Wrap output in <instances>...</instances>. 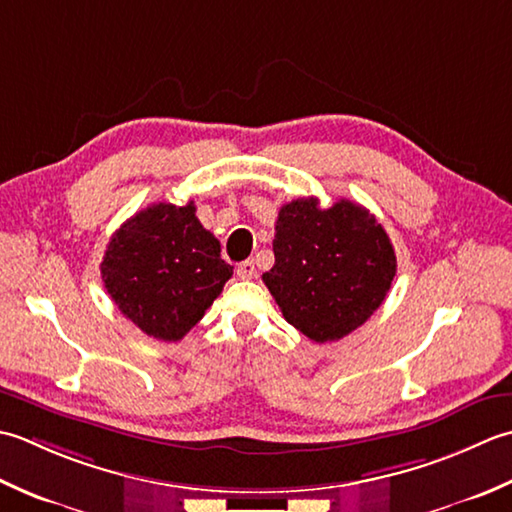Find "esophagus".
I'll use <instances>...</instances> for the list:
<instances>
[{
	"mask_svg": "<svg viewBox=\"0 0 512 512\" xmlns=\"http://www.w3.org/2000/svg\"><path fill=\"white\" fill-rule=\"evenodd\" d=\"M236 274H238V278H241V280H252V278H256V265H254V260H245V263L238 265Z\"/></svg>",
	"mask_w": 512,
	"mask_h": 512,
	"instance_id": "34e87169",
	"label": "esophagus"
}]
</instances>
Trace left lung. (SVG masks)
I'll return each instance as SVG.
<instances>
[{
    "label": "left lung",
    "instance_id": "obj_1",
    "mask_svg": "<svg viewBox=\"0 0 512 512\" xmlns=\"http://www.w3.org/2000/svg\"><path fill=\"white\" fill-rule=\"evenodd\" d=\"M274 256L263 283L289 325L320 344L364 325L398 267L384 227L347 198L327 210L314 196L280 207Z\"/></svg>",
    "mask_w": 512,
    "mask_h": 512
}]
</instances>
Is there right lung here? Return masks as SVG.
I'll return each mask as SVG.
<instances>
[{
  "mask_svg": "<svg viewBox=\"0 0 512 512\" xmlns=\"http://www.w3.org/2000/svg\"><path fill=\"white\" fill-rule=\"evenodd\" d=\"M232 274L192 201L154 203L128 218L101 263L103 285L121 314L163 342L181 340Z\"/></svg>",
  "mask_w": 512,
  "mask_h": 512,
  "instance_id": "right-lung-1",
  "label": "right lung"
}]
</instances>
